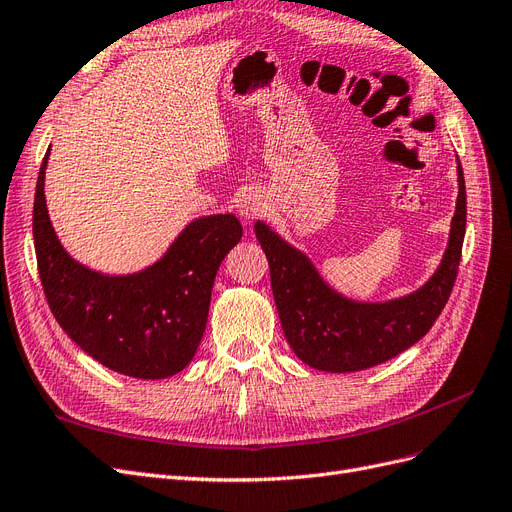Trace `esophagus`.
<instances>
[{"mask_svg":"<svg viewBox=\"0 0 512 512\" xmlns=\"http://www.w3.org/2000/svg\"><path fill=\"white\" fill-rule=\"evenodd\" d=\"M266 200H263V196L259 194H249L244 196L242 202H240V215L246 219V221H253L257 217H261L263 213H266Z\"/></svg>","mask_w":512,"mask_h":512,"instance_id":"obj_1","label":"esophagus"}]
</instances>
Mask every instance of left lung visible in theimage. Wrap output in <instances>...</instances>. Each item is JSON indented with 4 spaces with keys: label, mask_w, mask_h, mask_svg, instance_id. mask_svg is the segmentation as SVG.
Wrapping results in <instances>:
<instances>
[{
    "label": "left lung",
    "mask_w": 512,
    "mask_h": 512,
    "mask_svg": "<svg viewBox=\"0 0 512 512\" xmlns=\"http://www.w3.org/2000/svg\"><path fill=\"white\" fill-rule=\"evenodd\" d=\"M458 202L439 270L405 297L365 304L333 291L312 261L257 221L255 236L270 263L272 293L293 352L318 371L350 373L390 361L430 331L456 285L466 232V185L458 160Z\"/></svg>",
    "instance_id": "obj_1"
}]
</instances>
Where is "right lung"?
<instances>
[{
    "mask_svg": "<svg viewBox=\"0 0 512 512\" xmlns=\"http://www.w3.org/2000/svg\"><path fill=\"white\" fill-rule=\"evenodd\" d=\"M46 151L33 202L37 270L56 323L94 361L139 380H162L192 361L206 329L223 257L242 238L234 215L189 223L154 266L128 276L92 272L69 257L48 217Z\"/></svg>",
    "mask_w": 512,
    "mask_h": 512,
    "instance_id": "add662e5",
    "label": "right lung"
}]
</instances>
